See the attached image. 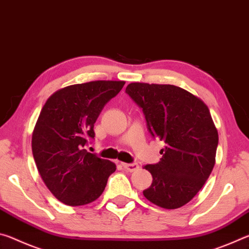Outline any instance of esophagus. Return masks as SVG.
<instances>
[{"label":"esophagus","instance_id":"34e87169","mask_svg":"<svg viewBox=\"0 0 249 249\" xmlns=\"http://www.w3.org/2000/svg\"><path fill=\"white\" fill-rule=\"evenodd\" d=\"M122 166L124 167L125 170H127L129 172H134L138 170V168H140V166H138V163L136 162H132V163H122Z\"/></svg>","mask_w":249,"mask_h":249}]
</instances>
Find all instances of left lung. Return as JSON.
I'll list each match as a JSON object with an SVG mask.
<instances>
[{
  "label": "left lung",
  "instance_id": "1",
  "mask_svg": "<svg viewBox=\"0 0 249 249\" xmlns=\"http://www.w3.org/2000/svg\"><path fill=\"white\" fill-rule=\"evenodd\" d=\"M125 92L142 109L151 136L165 142L160 161L145 166L153 182L142 193L163 209L181 208L201 190L215 163L218 135L209 108L171 84L134 82Z\"/></svg>",
  "mask_w": 249,
  "mask_h": 249
}]
</instances>
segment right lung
<instances>
[{
  "label": "right lung",
  "mask_w": 249,
  "mask_h": 249,
  "mask_svg": "<svg viewBox=\"0 0 249 249\" xmlns=\"http://www.w3.org/2000/svg\"><path fill=\"white\" fill-rule=\"evenodd\" d=\"M124 81L73 84L50 96L41 109L32 138L37 169L50 192L62 203L84 205L95 201L115 171V163L88 153L94 123Z\"/></svg>",
  "instance_id": "right-lung-1"
}]
</instances>
